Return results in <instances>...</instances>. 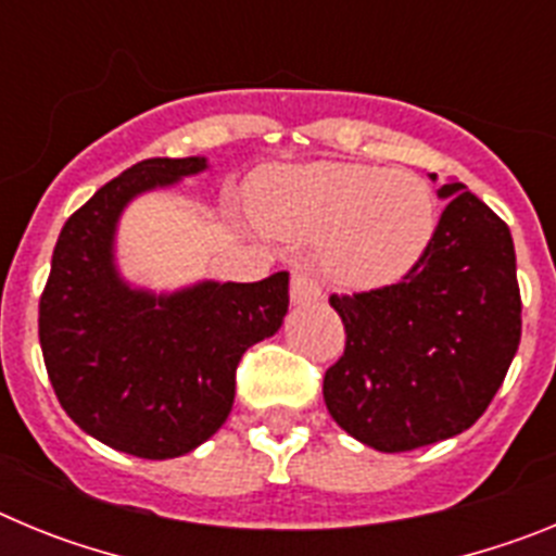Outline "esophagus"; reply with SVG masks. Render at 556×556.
<instances>
[{
    "instance_id": "1",
    "label": "esophagus",
    "mask_w": 556,
    "mask_h": 556,
    "mask_svg": "<svg viewBox=\"0 0 556 556\" xmlns=\"http://www.w3.org/2000/svg\"><path fill=\"white\" fill-rule=\"evenodd\" d=\"M289 292H292V303H312L323 298L320 283H317L312 269L306 267L292 269V287H289Z\"/></svg>"
}]
</instances>
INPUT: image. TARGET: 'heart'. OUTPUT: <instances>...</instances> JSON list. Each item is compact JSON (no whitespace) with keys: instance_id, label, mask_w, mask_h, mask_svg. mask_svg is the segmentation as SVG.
Returning <instances> with one entry per match:
<instances>
[{"instance_id":"b5f03b06","label":"heart","mask_w":556,"mask_h":556,"mask_svg":"<svg viewBox=\"0 0 556 556\" xmlns=\"http://www.w3.org/2000/svg\"><path fill=\"white\" fill-rule=\"evenodd\" d=\"M253 208L273 233L323 239L328 275L353 289H381L406 278L437 230L429 180L409 169L345 161L264 172L255 180Z\"/></svg>"}]
</instances>
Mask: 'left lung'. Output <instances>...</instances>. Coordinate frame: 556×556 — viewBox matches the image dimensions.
<instances>
[{"instance_id": "obj_1", "label": "left lung", "mask_w": 556, "mask_h": 556, "mask_svg": "<svg viewBox=\"0 0 556 556\" xmlns=\"http://www.w3.org/2000/svg\"><path fill=\"white\" fill-rule=\"evenodd\" d=\"M434 239L390 287L331 294L345 353L323 397L342 429L384 454L462 434L504 384L520 342V289L507 223L445 184Z\"/></svg>"}]
</instances>
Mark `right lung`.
<instances>
[{"instance_id": "1", "label": "right lung", "mask_w": 556, "mask_h": 556, "mask_svg": "<svg viewBox=\"0 0 556 556\" xmlns=\"http://www.w3.org/2000/svg\"><path fill=\"white\" fill-rule=\"evenodd\" d=\"M205 169L147 159L102 186L58 236L38 303L49 381L86 434L141 459H172L228 420L236 367L289 308V275L205 281L175 294L130 289L113 267V230L136 194Z\"/></svg>"}]
</instances>
